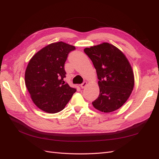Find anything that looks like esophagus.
I'll list each match as a JSON object with an SVG mask.
<instances>
[{
	"label": "esophagus",
	"mask_w": 159,
	"mask_h": 159,
	"mask_svg": "<svg viewBox=\"0 0 159 159\" xmlns=\"http://www.w3.org/2000/svg\"><path fill=\"white\" fill-rule=\"evenodd\" d=\"M86 85H87V82H84L82 84H81L80 86H81V88H82V89H84V88L86 86Z\"/></svg>",
	"instance_id": "esophagus-1"
}]
</instances>
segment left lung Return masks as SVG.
<instances>
[{"label":"left lung","mask_w":159,"mask_h":159,"mask_svg":"<svg viewBox=\"0 0 159 159\" xmlns=\"http://www.w3.org/2000/svg\"><path fill=\"white\" fill-rule=\"evenodd\" d=\"M96 69L100 93L93 103L102 112L122 107L134 87V75L127 58L114 45L103 43L84 50Z\"/></svg>","instance_id":"left-lung-1"}]
</instances>
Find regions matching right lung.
Masks as SVG:
<instances>
[{"label":"right lung","mask_w":159,"mask_h":159,"mask_svg":"<svg viewBox=\"0 0 159 159\" xmlns=\"http://www.w3.org/2000/svg\"><path fill=\"white\" fill-rule=\"evenodd\" d=\"M75 48L60 41L47 45L30 59L25 84L33 103L45 112L62 111L76 92L65 83V63Z\"/></svg>","instance_id":"obj_1"}]
</instances>
